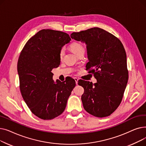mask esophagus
<instances>
[{"label":"esophagus","mask_w":146,"mask_h":146,"mask_svg":"<svg viewBox=\"0 0 146 146\" xmlns=\"http://www.w3.org/2000/svg\"><path fill=\"white\" fill-rule=\"evenodd\" d=\"M74 80H75V82H76V85H78V80H79V79H78L77 78H74Z\"/></svg>","instance_id":"obj_1"}]
</instances>
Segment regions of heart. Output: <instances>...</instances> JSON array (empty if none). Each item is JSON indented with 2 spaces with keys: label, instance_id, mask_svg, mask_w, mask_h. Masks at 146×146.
<instances>
[{
  "label": "heart",
  "instance_id": "1",
  "mask_svg": "<svg viewBox=\"0 0 146 146\" xmlns=\"http://www.w3.org/2000/svg\"><path fill=\"white\" fill-rule=\"evenodd\" d=\"M70 48L72 51L75 54L78 55V54L82 51V50H84V47L83 45L78 42H74L70 45ZM64 55V50H61L60 52V57L62 58Z\"/></svg>",
  "mask_w": 146,
  "mask_h": 146
}]
</instances>
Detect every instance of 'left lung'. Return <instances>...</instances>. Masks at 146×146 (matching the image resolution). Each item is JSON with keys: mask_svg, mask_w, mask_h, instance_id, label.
Masks as SVG:
<instances>
[{"mask_svg": "<svg viewBox=\"0 0 146 146\" xmlns=\"http://www.w3.org/2000/svg\"><path fill=\"white\" fill-rule=\"evenodd\" d=\"M70 36L86 44L89 61L86 67L97 80L94 84L79 83L84 88L81 98L83 108L95 117H108L121 104L128 82L124 46L118 38L98 27L73 33Z\"/></svg>", "mask_w": 146, "mask_h": 146, "instance_id": "obj_1", "label": "left lung"}]
</instances>
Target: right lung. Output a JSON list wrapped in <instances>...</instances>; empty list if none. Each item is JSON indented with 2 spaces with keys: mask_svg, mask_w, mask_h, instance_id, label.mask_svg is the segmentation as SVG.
Returning <instances> with one entry per match:
<instances>
[{
  "mask_svg": "<svg viewBox=\"0 0 146 146\" xmlns=\"http://www.w3.org/2000/svg\"><path fill=\"white\" fill-rule=\"evenodd\" d=\"M70 41L65 33L42 29L21 52L17 66L21 93L31 111L42 119H52L62 113L76 86L73 79L54 82L51 72L60 64L63 46Z\"/></svg>",
  "mask_w": 146,
  "mask_h": 146,
  "instance_id": "right-lung-1",
  "label": "right lung"
}]
</instances>
